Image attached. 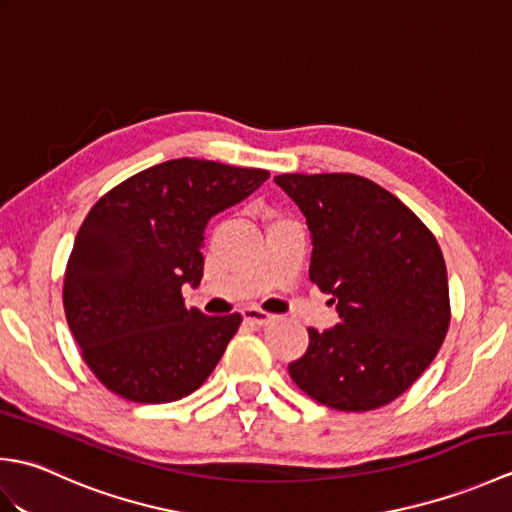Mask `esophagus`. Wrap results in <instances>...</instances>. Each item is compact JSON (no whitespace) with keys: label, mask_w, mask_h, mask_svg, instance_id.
Here are the masks:
<instances>
[{"label":"esophagus","mask_w":512,"mask_h":512,"mask_svg":"<svg viewBox=\"0 0 512 512\" xmlns=\"http://www.w3.org/2000/svg\"><path fill=\"white\" fill-rule=\"evenodd\" d=\"M244 319L250 325H259V328H264V325L275 321V314H268V312L259 310V308H246L244 310Z\"/></svg>","instance_id":"obj_1"}]
</instances>
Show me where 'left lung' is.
Masks as SVG:
<instances>
[{
  "label": "left lung",
  "mask_w": 512,
  "mask_h": 512,
  "mask_svg": "<svg viewBox=\"0 0 512 512\" xmlns=\"http://www.w3.org/2000/svg\"><path fill=\"white\" fill-rule=\"evenodd\" d=\"M275 182L306 215L310 281L332 295L341 323L288 365L312 400L372 411L396 400L436 358L451 323L438 239L407 204L354 173H281Z\"/></svg>",
  "instance_id": "left-lung-1"
}]
</instances>
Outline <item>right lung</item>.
<instances>
[{
    "label": "right lung",
    "mask_w": 512,
    "mask_h": 512,
    "mask_svg": "<svg viewBox=\"0 0 512 512\" xmlns=\"http://www.w3.org/2000/svg\"><path fill=\"white\" fill-rule=\"evenodd\" d=\"M266 169L213 160L160 162L92 206L65 266L63 310L83 361L112 394L143 405L193 394L220 361L242 314L187 308L204 226L268 180Z\"/></svg>",
    "instance_id": "obj_1"
}]
</instances>
